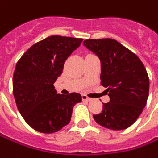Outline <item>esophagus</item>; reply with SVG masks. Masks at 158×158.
<instances>
[{
	"instance_id": "esophagus-1",
	"label": "esophagus",
	"mask_w": 158,
	"mask_h": 158,
	"mask_svg": "<svg viewBox=\"0 0 158 158\" xmlns=\"http://www.w3.org/2000/svg\"><path fill=\"white\" fill-rule=\"evenodd\" d=\"M82 99L84 100V101H86V102H90V98H89L88 97H86L85 95H82Z\"/></svg>"
}]
</instances>
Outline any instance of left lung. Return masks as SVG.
Segmentation results:
<instances>
[{"label":"left lung","instance_id":"8db88e82","mask_svg":"<svg viewBox=\"0 0 158 158\" xmlns=\"http://www.w3.org/2000/svg\"><path fill=\"white\" fill-rule=\"evenodd\" d=\"M101 61V85L108 88L110 102L97 123L111 130H123L135 122L145 107L149 77L139 58L119 42L110 38L87 39L83 43Z\"/></svg>","mask_w":158,"mask_h":158}]
</instances>
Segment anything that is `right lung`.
<instances>
[{
  "label": "right lung",
  "instance_id": "1",
  "mask_svg": "<svg viewBox=\"0 0 158 158\" xmlns=\"http://www.w3.org/2000/svg\"><path fill=\"white\" fill-rule=\"evenodd\" d=\"M82 41L48 37L32 45L16 64L13 78L16 105L26 123L37 132H58L70 122L73 107L82 101L79 93L58 94L54 86L66 60Z\"/></svg>",
  "mask_w": 158,
  "mask_h": 158
}]
</instances>
